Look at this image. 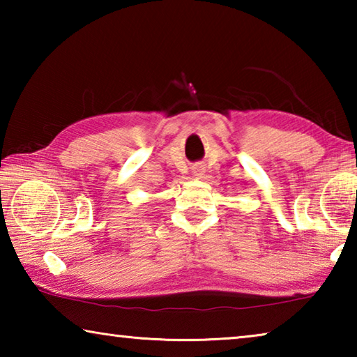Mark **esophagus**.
Segmentation results:
<instances>
[{
    "label": "esophagus",
    "instance_id": "obj_1",
    "mask_svg": "<svg viewBox=\"0 0 357 357\" xmlns=\"http://www.w3.org/2000/svg\"><path fill=\"white\" fill-rule=\"evenodd\" d=\"M198 170H202V168H198Z\"/></svg>",
    "mask_w": 357,
    "mask_h": 357
}]
</instances>
